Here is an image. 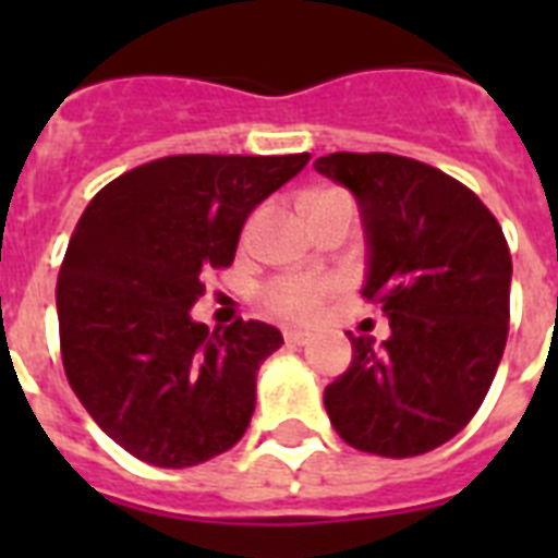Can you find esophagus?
I'll list each match as a JSON object with an SVG mask.
<instances>
[{
    "label": "esophagus",
    "mask_w": 558,
    "mask_h": 558,
    "mask_svg": "<svg viewBox=\"0 0 558 558\" xmlns=\"http://www.w3.org/2000/svg\"><path fill=\"white\" fill-rule=\"evenodd\" d=\"M283 341H287V344H306V341H310V332H306V330H283Z\"/></svg>",
    "instance_id": "34e87169"
}]
</instances>
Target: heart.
<instances>
[{
	"instance_id": "heart-1",
	"label": "heart",
	"mask_w": 558,
	"mask_h": 558,
	"mask_svg": "<svg viewBox=\"0 0 558 558\" xmlns=\"http://www.w3.org/2000/svg\"><path fill=\"white\" fill-rule=\"evenodd\" d=\"M336 196H344L339 191H315L310 193L304 199V210H310L318 202L336 199ZM254 219L245 226L243 240L252 236ZM339 292V283L330 278H313V275H283V278L271 280L269 287L263 289V310L280 322H295V324H306L315 322L318 313L324 310V304L330 301L332 295Z\"/></svg>"
}]
</instances>
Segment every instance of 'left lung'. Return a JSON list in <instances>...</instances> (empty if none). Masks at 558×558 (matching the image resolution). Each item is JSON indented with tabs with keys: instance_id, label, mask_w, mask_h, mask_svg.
Instances as JSON below:
<instances>
[{
	"instance_id": "1",
	"label": "left lung",
	"mask_w": 558,
	"mask_h": 558,
	"mask_svg": "<svg viewBox=\"0 0 558 558\" xmlns=\"http://www.w3.org/2000/svg\"><path fill=\"white\" fill-rule=\"evenodd\" d=\"M315 170L350 187L367 236L362 298L388 315L376 348L324 390L332 428L379 458H414L477 414L510 330L512 257L498 219L449 173L393 153H330Z\"/></svg>"
}]
</instances>
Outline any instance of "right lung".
<instances>
[{
    "label": "right lung",
    "mask_w": 558,
    "mask_h": 558,
    "mask_svg": "<svg viewBox=\"0 0 558 558\" xmlns=\"http://www.w3.org/2000/svg\"><path fill=\"white\" fill-rule=\"evenodd\" d=\"M295 156H165L95 193L57 278L60 356L89 416L133 458L185 469L228 451L254 414L271 324L210 332L202 278L234 263L257 205L306 168Z\"/></svg>",
    "instance_id": "1"
}]
</instances>
